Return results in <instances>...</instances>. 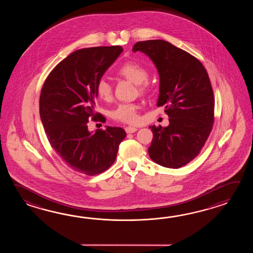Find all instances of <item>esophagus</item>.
<instances>
[{
	"label": "esophagus",
	"mask_w": 253,
	"mask_h": 253,
	"mask_svg": "<svg viewBox=\"0 0 253 253\" xmlns=\"http://www.w3.org/2000/svg\"><path fill=\"white\" fill-rule=\"evenodd\" d=\"M125 130L127 134H131V133H134L135 131H137V128H135L134 126H126Z\"/></svg>",
	"instance_id": "1"
}]
</instances>
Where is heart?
<instances>
[{"instance_id":"b5f03b06","label":"heart","mask_w":253,"mask_h":253,"mask_svg":"<svg viewBox=\"0 0 253 253\" xmlns=\"http://www.w3.org/2000/svg\"><path fill=\"white\" fill-rule=\"evenodd\" d=\"M118 74L125 79L137 84V88L141 93L148 90V71L144 66L134 62L128 61L122 65L119 70ZM96 92L97 97L105 101H109L113 96V88L111 84L105 79L98 80L96 85ZM139 105L135 103H120L111 111V118L122 123L134 124L139 120Z\"/></svg>"}]
</instances>
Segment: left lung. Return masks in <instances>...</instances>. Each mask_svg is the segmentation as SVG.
<instances>
[{"label": "left lung", "instance_id": "1", "mask_svg": "<svg viewBox=\"0 0 253 253\" xmlns=\"http://www.w3.org/2000/svg\"><path fill=\"white\" fill-rule=\"evenodd\" d=\"M134 52L146 54L160 76L157 107H165L170 124L150 126L148 154L162 167L180 168L198 156L214 122V96L199 59L163 40L135 43Z\"/></svg>", "mask_w": 253, "mask_h": 253}]
</instances>
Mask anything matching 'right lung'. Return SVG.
Wrapping results in <instances>:
<instances>
[{
	"mask_svg": "<svg viewBox=\"0 0 253 253\" xmlns=\"http://www.w3.org/2000/svg\"><path fill=\"white\" fill-rule=\"evenodd\" d=\"M120 46L81 48L50 71L40 96V116L49 144L73 171L89 176L105 172L116 161L125 130L108 126L91 134L88 120L106 122L94 112L96 85L118 59Z\"/></svg>",
	"mask_w": 253,
	"mask_h": 253,
	"instance_id": "right-lung-1",
	"label": "right lung"
}]
</instances>
